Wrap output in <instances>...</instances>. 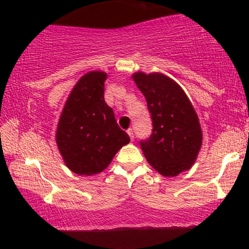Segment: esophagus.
I'll use <instances>...</instances> for the list:
<instances>
[{
	"instance_id": "1",
	"label": "esophagus",
	"mask_w": 249,
	"mask_h": 249,
	"mask_svg": "<svg viewBox=\"0 0 249 249\" xmlns=\"http://www.w3.org/2000/svg\"><path fill=\"white\" fill-rule=\"evenodd\" d=\"M127 133H128V136H130L131 141H133V139H134V136H133V131H132V128H128V130H127Z\"/></svg>"
}]
</instances>
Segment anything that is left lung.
I'll use <instances>...</instances> for the list:
<instances>
[{"label": "left lung", "mask_w": 249, "mask_h": 249, "mask_svg": "<svg viewBox=\"0 0 249 249\" xmlns=\"http://www.w3.org/2000/svg\"><path fill=\"white\" fill-rule=\"evenodd\" d=\"M132 77L145 96L152 119V133L141 141L147 161L165 177L190 170L202 141L190 99L176 82L161 73L137 72Z\"/></svg>", "instance_id": "1"}]
</instances>
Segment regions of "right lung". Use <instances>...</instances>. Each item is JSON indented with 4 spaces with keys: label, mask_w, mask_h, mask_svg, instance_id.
<instances>
[{
    "label": "right lung",
    "mask_w": 249,
    "mask_h": 249,
    "mask_svg": "<svg viewBox=\"0 0 249 249\" xmlns=\"http://www.w3.org/2000/svg\"><path fill=\"white\" fill-rule=\"evenodd\" d=\"M107 73L92 71L77 82L58 122L56 142L64 162L79 176L102 172L130 142L104 101Z\"/></svg>",
    "instance_id": "obj_1"
}]
</instances>
